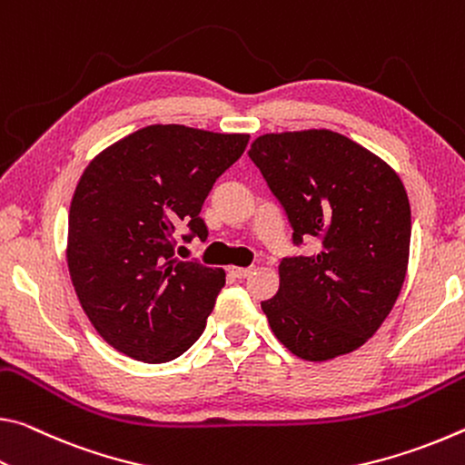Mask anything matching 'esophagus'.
<instances>
[{"instance_id":"obj_1","label":"esophagus","mask_w":465,"mask_h":465,"mask_svg":"<svg viewBox=\"0 0 465 465\" xmlns=\"http://www.w3.org/2000/svg\"><path fill=\"white\" fill-rule=\"evenodd\" d=\"M231 273L234 278H239V280H242V278H247L249 273H251V268H231Z\"/></svg>"}]
</instances>
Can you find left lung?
<instances>
[{
  "label": "left lung",
  "mask_w": 465,
  "mask_h": 465,
  "mask_svg": "<svg viewBox=\"0 0 465 465\" xmlns=\"http://www.w3.org/2000/svg\"><path fill=\"white\" fill-rule=\"evenodd\" d=\"M292 226L280 288L262 302L276 338L304 361L361 348L390 315L410 253V203L398 174L330 129L265 134L247 152Z\"/></svg>",
  "instance_id": "obj_1"
}]
</instances>
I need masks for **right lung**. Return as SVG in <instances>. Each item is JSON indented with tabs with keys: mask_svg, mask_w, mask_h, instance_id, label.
<instances>
[{
	"mask_svg": "<svg viewBox=\"0 0 465 465\" xmlns=\"http://www.w3.org/2000/svg\"><path fill=\"white\" fill-rule=\"evenodd\" d=\"M247 142L245 134L150 125L84 171L67 265L90 323L119 352L169 362L202 336L224 272L179 260L177 245L208 239L203 200Z\"/></svg>",
	"mask_w": 465,
	"mask_h": 465,
	"instance_id": "right-lung-1",
	"label": "right lung"
}]
</instances>
